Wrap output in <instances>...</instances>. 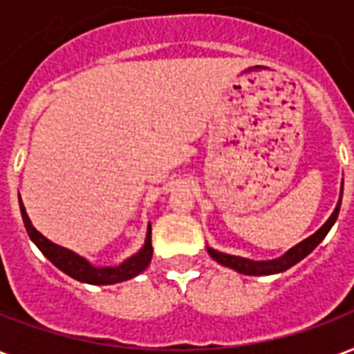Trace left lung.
Here are the masks:
<instances>
[{"label":"left lung","instance_id":"obj_1","mask_svg":"<svg viewBox=\"0 0 354 354\" xmlns=\"http://www.w3.org/2000/svg\"><path fill=\"white\" fill-rule=\"evenodd\" d=\"M339 206H342V198H339L338 206L334 209V213L330 215V219L325 223V225L321 226L319 230L315 232L314 236H310L308 239H304L303 243H299L297 247L290 249L286 252L282 258H277V260H269V261H252L247 260V258H239V256H230V254H223V252H217V250L207 249L209 256H212L213 260H217L223 266L230 267L234 271L241 274H252V277H260V274H274L280 273V271H286V269H290L291 266H295L297 261H301L304 256H308L312 250L317 247L321 243V239L327 236L328 230L333 228V225L338 219V213H339Z\"/></svg>","mask_w":354,"mask_h":354}]
</instances>
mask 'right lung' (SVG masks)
Wrapping results in <instances>:
<instances>
[{"label": "right lung", "instance_id": "obj_1", "mask_svg": "<svg viewBox=\"0 0 354 354\" xmlns=\"http://www.w3.org/2000/svg\"><path fill=\"white\" fill-rule=\"evenodd\" d=\"M20 212L21 219H24V225H26V230L31 237V241L40 249V252L48 258V260L53 263L55 267H59L63 273H66L72 279L80 280V282H87V284L94 286H107V284H117V282H122V280L133 279L139 273H142L148 267L150 260H152V228L148 226L147 234V243L139 252L135 256H131L129 260H126L122 266L118 267H93L85 258L74 254L72 250L63 249L55 243L48 241L40 232H37L31 225V221L27 217L26 207L20 201Z\"/></svg>", "mask_w": 354, "mask_h": 354}]
</instances>
